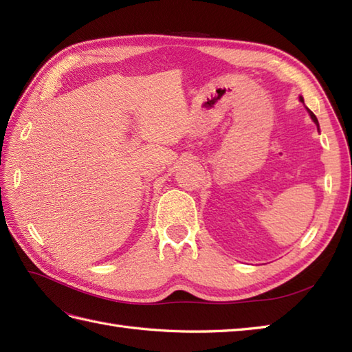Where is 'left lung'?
I'll return each mask as SVG.
<instances>
[{
  "label": "left lung",
  "mask_w": 352,
  "mask_h": 352,
  "mask_svg": "<svg viewBox=\"0 0 352 352\" xmlns=\"http://www.w3.org/2000/svg\"><path fill=\"white\" fill-rule=\"evenodd\" d=\"M302 102H304V100L302 98H300ZM309 110V109H307ZM309 113H310V116H311V119H313V121H315V124H318V119H316V116H315V113H313V111L311 110H309Z\"/></svg>",
  "instance_id": "left-lung-1"
}]
</instances>
